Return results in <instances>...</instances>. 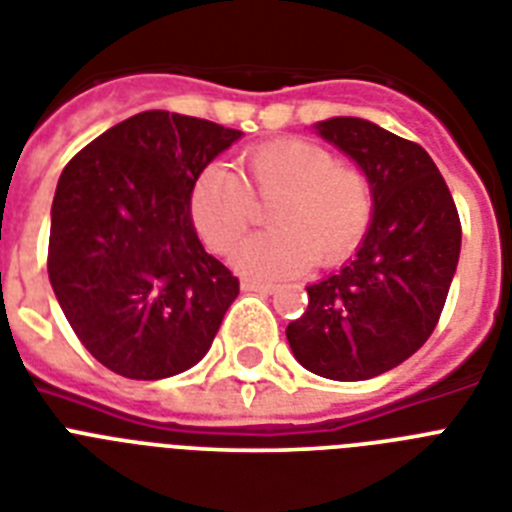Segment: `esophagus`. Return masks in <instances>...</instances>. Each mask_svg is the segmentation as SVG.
Segmentation results:
<instances>
[{
  "label": "esophagus",
  "instance_id": "obj_1",
  "mask_svg": "<svg viewBox=\"0 0 512 512\" xmlns=\"http://www.w3.org/2000/svg\"><path fill=\"white\" fill-rule=\"evenodd\" d=\"M240 287H243L246 293H274V290H277V285H272V282H253V280H243L240 282Z\"/></svg>",
  "mask_w": 512,
  "mask_h": 512
}]
</instances>
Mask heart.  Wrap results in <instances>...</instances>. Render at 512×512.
<instances>
[{
	"label": "heart",
	"mask_w": 512,
	"mask_h": 512,
	"mask_svg": "<svg viewBox=\"0 0 512 512\" xmlns=\"http://www.w3.org/2000/svg\"><path fill=\"white\" fill-rule=\"evenodd\" d=\"M256 201L272 204V232L232 253L235 272L274 282L348 259L374 214V188L356 164L314 141L282 138L243 154V180L211 164L190 188V219L211 251L227 253L256 222Z\"/></svg>",
	"instance_id": "obj_1"
}]
</instances>
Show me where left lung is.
Returning <instances> with one entry per match:
<instances>
[{
  "instance_id": "obj_1",
  "label": "left lung",
  "mask_w": 512,
  "mask_h": 512,
  "mask_svg": "<svg viewBox=\"0 0 512 512\" xmlns=\"http://www.w3.org/2000/svg\"><path fill=\"white\" fill-rule=\"evenodd\" d=\"M316 130L369 175L374 214L356 259L306 287V314L285 332L303 369L361 382L395 369L434 332L458 266L460 219L418 143L358 117Z\"/></svg>"
}]
</instances>
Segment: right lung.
<instances>
[{
    "label": "right lung",
    "instance_id": "right-lung-1",
    "mask_svg": "<svg viewBox=\"0 0 512 512\" xmlns=\"http://www.w3.org/2000/svg\"><path fill=\"white\" fill-rule=\"evenodd\" d=\"M240 130L151 109L101 133L59 175L49 282L109 371L164 379L211 348L240 282L204 251L190 188Z\"/></svg>",
    "mask_w": 512,
    "mask_h": 512
}]
</instances>
